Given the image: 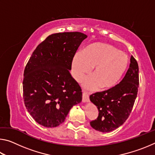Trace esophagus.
Listing matches in <instances>:
<instances>
[{"label": "esophagus", "instance_id": "1", "mask_svg": "<svg viewBox=\"0 0 155 155\" xmlns=\"http://www.w3.org/2000/svg\"><path fill=\"white\" fill-rule=\"evenodd\" d=\"M82 101L83 103H87V102L90 101V98H89V95L87 92L85 91H83V99Z\"/></svg>", "mask_w": 155, "mask_h": 155}]
</instances>
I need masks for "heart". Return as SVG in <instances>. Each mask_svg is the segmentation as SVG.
<instances>
[{"label":"heart","mask_w":155,"mask_h":155,"mask_svg":"<svg viewBox=\"0 0 155 155\" xmlns=\"http://www.w3.org/2000/svg\"><path fill=\"white\" fill-rule=\"evenodd\" d=\"M128 65L125 52L111 45L96 43L87 46L83 52H77L72 60L73 77L81 81L93 68V75L83 81V86L90 90L100 86L110 88L118 83Z\"/></svg>","instance_id":"1"}]
</instances>
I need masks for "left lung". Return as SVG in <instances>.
Segmentation results:
<instances>
[{"label":"left lung","mask_w":155,"mask_h":155,"mask_svg":"<svg viewBox=\"0 0 155 155\" xmlns=\"http://www.w3.org/2000/svg\"><path fill=\"white\" fill-rule=\"evenodd\" d=\"M139 87V67L133 56L124 77L109 90L91 94L90 99L98 109L96 120L90 122L94 129L108 133L124 124L134 105Z\"/></svg>","instance_id":"left-lung-1"}]
</instances>
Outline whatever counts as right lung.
Masks as SVG:
<instances>
[{"mask_svg":"<svg viewBox=\"0 0 155 155\" xmlns=\"http://www.w3.org/2000/svg\"><path fill=\"white\" fill-rule=\"evenodd\" d=\"M80 32L52 34L37 46L26 65L23 98L28 112L45 127L62 124L82 101L78 83L70 74L73 57L87 38Z\"/></svg>","mask_w":155,"mask_h":155,"instance_id":"add662e5","label":"right lung"}]
</instances>
